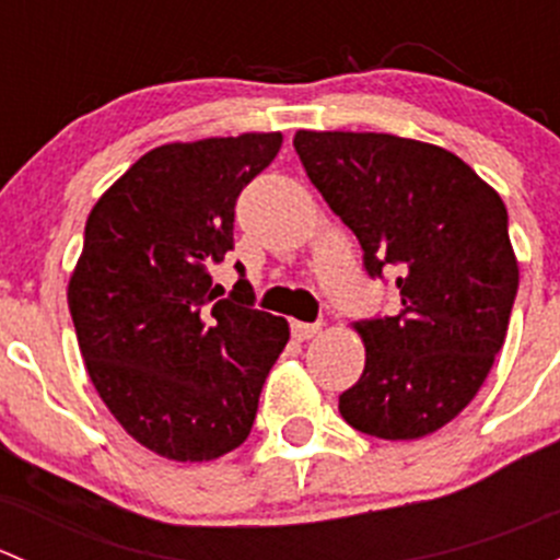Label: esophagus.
I'll return each mask as SVG.
<instances>
[{
  "label": "esophagus",
  "mask_w": 560,
  "mask_h": 560,
  "mask_svg": "<svg viewBox=\"0 0 560 560\" xmlns=\"http://www.w3.org/2000/svg\"><path fill=\"white\" fill-rule=\"evenodd\" d=\"M319 330V322H292V336H295L298 341H308V338H314Z\"/></svg>",
  "instance_id": "obj_1"
}]
</instances>
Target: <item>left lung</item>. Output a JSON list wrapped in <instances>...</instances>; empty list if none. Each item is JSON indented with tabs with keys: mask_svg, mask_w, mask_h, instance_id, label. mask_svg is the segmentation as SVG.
Instances as JSON below:
<instances>
[{
	"mask_svg": "<svg viewBox=\"0 0 560 560\" xmlns=\"http://www.w3.org/2000/svg\"><path fill=\"white\" fill-rule=\"evenodd\" d=\"M292 145L371 279L395 270L400 295L395 316L354 322L365 369L338 411L376 439L428 436L471 404L504 347L521 279L504 200L442 145L312 129Z\"/></svg>",
	"mask_w": 560,
	"mask_h": 560,
	"instance_id": "left-lung-1",
	"label": "left lung"
}]
</instances>
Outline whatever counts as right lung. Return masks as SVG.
Returning a JSON list of instances; mask_svg holds the SVG:
<instances>
[{
    "instance_id": "add662e5",
    "label": "right lung",
    "mask_w": 560,
    "mask_h": 560,
    "mask_svg": "<svg viewBox=\"0 0 560 560\" xmlns=\"http://www.w3.org/2000/svg\"><path fill=\"white\" fill-rule=\"evenodd\" d=\"M281 132L167 143L92 208L67 287L92 385L151 453L202 463L246 442L265 376L290 341L281 316L233 295L211 265L233 248L235 200L273 162ZM244 273V265H235Z\"/></svg>"
}]
</instances>
